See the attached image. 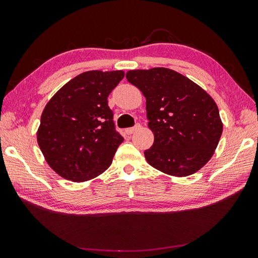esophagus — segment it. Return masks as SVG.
<instances>
[{
	"label": "esophagus",
	"mask_w": 258,
	"mask_h": 258,
	"mask_svg": "<svg viewBox=\"0 0 258 258\" xmlns=\"http://www.w3.org/2000/svg\"><path fill=\"white\" fill-rule=\"evenodd\" d=\"M141 128V125L140 124H137L134 126V127H130V128H126L125 130V132H126V134H128V135H131V134H133L135 131H138V130H140Z\"/></svg>",
	"instance_id": "1"
}]
</instances>
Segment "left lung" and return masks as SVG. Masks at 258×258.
Here are the masks:
<instances>
[{
    "instance_id": "8db88e82",
    "label": "left lung",
    "mask_w": 258,
    "mask_h": 258,
    "mask_svg": "<svg viewBox=\"0 0 258 258\" xmlns=\"http://www.w3.org/2000/svg\"><path fill=\"white\" fill-rule=\"evenodd\" d=\"M127 81L146 97L148 126L154 145L145 151L148 163L173 176H187L212 158L223 124L215 101L206 91L168 68L137 69Z\"/></svg>"
}]
</instances>
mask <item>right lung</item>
<instances>
[{
	"mask_svg": "<svg viewBox=\"0 0 258 258\" xmlns=\"http://www.w3.org/2000/svg\"><path fill=\"white\" fill-rule=\"evenodd\" d=\"M124 75L123 71L82 73L46 103L37 142L60 176L89 181L111 165L124 138L116 131L108 97Z\"/></svg>",
	"mask_w": 258,
	"mask_h": 258,
	"instance_id": "right-lung-1",
	"label": "right lung"
}]
</instances>
